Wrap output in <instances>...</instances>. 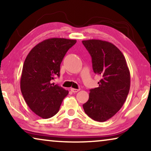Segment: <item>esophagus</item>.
Masks as SVG:
<instances>
[{
	"mask_svg": "<svg viewBox=\"0 0 151 151\" xmlns=\"http://www.w3.org/2000/svg\"><path fill=\"white\" fill-rule=\"evenodd\" d=\"M71 91L73 93H77L80 91V89H76V88H71Z\"/></svg>",
	"mask_w": 151,
	"mask_h": 151,
	"instance_id": "obj_1",
	"label": "esophagus"
}]
</instances>
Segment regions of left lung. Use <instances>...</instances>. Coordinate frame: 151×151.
Instances as JSON below:
<instances>
[{"mask_svg":"<svg viewBox=\"0 0 151 151\" xmlns=\"http://www.w3.org/2000/svg\"><path fill=\"white\" fill-rule=\"evenodd\" d=\"M82 44L91 56L94 73L101 76L99 86L90 90L83 109L88 117L102 122L116 114L127 100L130 71L122 53L112 43L92 39L82 40Z\"/></svg>","mask_w":151,"mask_h":151,"instance_id":"1","label":"left lung"}]
</instances>
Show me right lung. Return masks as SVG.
I'll list each match as a JSON object with an SVG mask.
<instances>
[{
    "instance_id": "add662e5",
    "label": "right lung",
    "mask_w": 151,
    "mask_h": 151,
    "mask_svg": "<svg viewBox=\"0 0 151 151\" xmlns=\"http://www.w3.org/2000/svg\"><path fill=\"white\" fill-rule=\"evenodd\" d=\"M76 40L53 38L36 45L28 53L22 67L20 89L27 104L44 119L58 112L69 91L51 80L60 76V64Z\"/></svg>"
}]
</instances>
